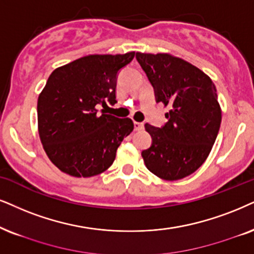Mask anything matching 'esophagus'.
<instances>
[{
	"label": "esophagus",
	"mask_w": 254,
	"mask_h": 254,
	"mask_svg": "<svg viewBox=\"0 0 254 254\" xmlns=\"http://www.w3.org/2000/svg\"><path fill=\"white\" fill-rule=\"evenodd\" d=\"M133 125H134V130L136 131H140L144 129V124L143 123H138V122H133Z\"/></svg>",
	"instance_id": "1"
}]
</instances>
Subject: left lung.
I'll use <instances>...</instances> for the list:
<instances>
[{
    "instance_id": "obj_1",
    "label": "left lung",
    "mask_w": 254,
    "mask_h": 254,
    "mask_svg": "<svg viewBox=\"0 0 254 254\" xmlns=\"http://www.w3.org/2000/svg\"><path fill=\"white\" fill-rule=\"evenodd\" d=\"M136 59L155 89L157 103L171 108L164 127L145 124L152 137L142 152L145 166L165 181L188 177L206 160L219 131L216 86L197 66L170 54L137 53Z\"/></svg>"
}]
</instances>
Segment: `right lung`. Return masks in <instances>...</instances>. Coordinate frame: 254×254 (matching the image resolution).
Masks as SVG:
<instances>
[{"mask_svg": "<svg viewBox=\"0 0 254 254\" xmlns=\"http://www.w3.org/2000/svg\"><path fill=\"white\" fill-rule=\"evenodd\" d=\"M134 51L88 55L51 72L38 96V134L47 156L72 177H92L110 168L118 146L133 130L130 118H117L98 105H114L117 73Z\"/></svg>", "mask_w": 254, "mask_h": 254, "instance_id": "add662e5", "label": "right lung"}]
</instances>
